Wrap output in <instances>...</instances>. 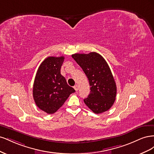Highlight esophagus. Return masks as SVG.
Masks as SVG:
<instances>
[{
	"label": "esophagus",
	"mask_w": 154,
	"mask_h": 154,
	"mask_svg": "<svg viewBox=\"0 0 154 154\" xmlns=\"http://www.w3.org/2000/svg\"><path fill=\"white\" fill-rule=\"evenodd\" d=\"M74 89H75V91H77L78 90V86L77 85H74Z\"/></svg>",
	"instance_id": "obj_1"
}]
</instances>
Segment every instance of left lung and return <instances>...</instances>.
Here are the masks:
<instances>
[{"label":"left lung","mask_w":154,"mask_h":154,"mask_svg":"<svg viewBox=\"0 0 154 154\" xmlns=\"http://www.w3.org/2000/svg\"><path fill=\"white\" fill-rule=\"evenodd\" d=\"M72 57L83 69L89 82L90 94L83 100L93 112L100 114L113 105L117 93L116 82L108 63L96 52L76 53Z\"/></svg>","instance_id":"obj_1"}]
</instances>
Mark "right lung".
<instances>
[{"mask_svg":"<svg viewBox=\"0 0 154 154\" xmlns=\"http://www.w3.org/2000/svg\"><path fill=\"white\" fill-rule=\"evenodd\" d=\"M64 57H49L42 62L36 74L32 95L36 106L48 114L61 107L69 95L75 92L60 73Z\"/></svg>","mask_w":154,"mask_h":154,"instance_id":"right-lung-1","label":"right lung"}]
</instances>
